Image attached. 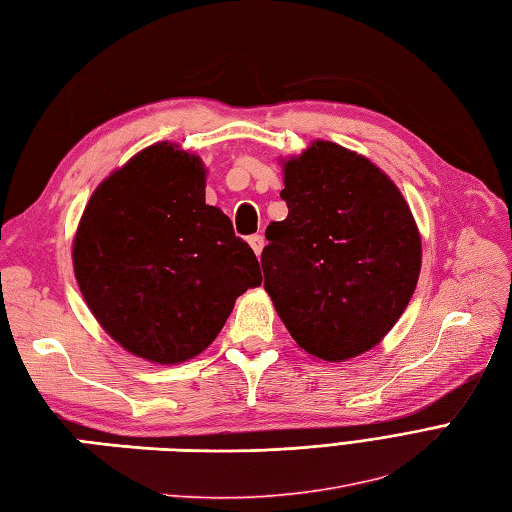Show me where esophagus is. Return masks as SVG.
<instances>
[{
	"mask_svg": "<svg viewBox=\"0 0 512 512\" xmlns=\"http://www.w3.org/2000/svg\"><path fill=\"white\" fill-rule=\"evenodd\" d=\"M249 245H252L254 252L260 256V252H263V247H265V236L263 234H252V236H249Z\"/></svg>",
	"mask_w": 512,
	"mask_h": 512,
	"instance_id": "1",
	"label": "esophagus"
}]
</instances>
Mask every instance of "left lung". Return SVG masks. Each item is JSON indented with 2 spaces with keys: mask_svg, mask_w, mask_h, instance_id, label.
I'll list each match as a JSON object with an SVG mask.
<instances>
[{
  "mask_svg": "<svg viewBox=\"0 0 512 512\" xmlns=\"http://www.w3.org/2000/svg\"><path fill=\"white\" fill-rule=\"evenodd\" d=\"M289 214L267 225L265 289L302 350L344 361L377 346L420 274V236L403 195L366 157L313 142L285 164Z\"/></svg>",
  "mask_w": 512,
  "mask_h": 512,
  "instance_id": "1",
  "label": "left lung"
}]
</instances>
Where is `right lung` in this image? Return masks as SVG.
I'll list each match as a JSON object with an SVG mask.
<instances>
[{
    "mask_svg": "<svg viewBox=\"0 0 512 512\" xmlns=\"http://www.w3.org/2000/svg\"><path fill=\"white\" fill-rule=\"evenodd\" d=\"M72 254L78 287L100 326L155 363L206 350L238 295L263 282L254 249L206 203L199 157L166 142L96 188Z\"/></svg>",
    "mask_w": 512,
    "mask_h": 512,
    "instance_id": "add662e5",
    "label": "right lung"
}]
</instances>
